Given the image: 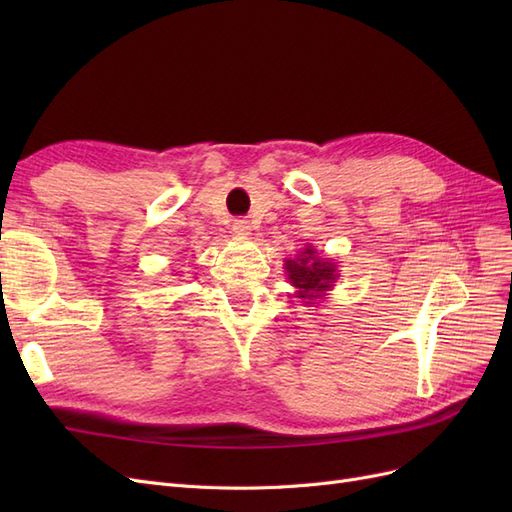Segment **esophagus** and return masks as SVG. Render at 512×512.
Returning <instances> with one entry per match:
<instances>
[{
  "instance_id": "obj_1",
  "label": "esophagus",
  "mask_w": 512,
  "mask_h": 512,
  "mask_svg": "<svg viewBox=\"0 0 512 512\" xmlns=\"http://www.w3.org/2000/svg\"><path fill=\"white\" fill-rule=\"evenodd\" d=\"M232 230H235L237 235H241V237H247V235H250V230H252V224H250V220L239 218V220L232 222Z\"/></svg>"
}]
</instances>
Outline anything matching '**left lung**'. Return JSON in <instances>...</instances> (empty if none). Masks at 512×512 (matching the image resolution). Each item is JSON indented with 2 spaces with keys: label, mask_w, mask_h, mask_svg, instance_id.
Returning <instances> with one entry per match:
<instances>
[{
  "label": "left lung",
  "mask_w": 512,
  "mask_h": 512,
  "mask_svg": "<svg viewBox=\"0 0 512 512\" xmlns=\"http://www.w3.org/2000/svg\"><path fill=\"white\" fill-rule=\"evenodd\" d=\"M288 280L294 288H299L297 297L305 299V303H312V299H320L324 292L333 288L335 280L339 277L337 265L327 258L316 256L314 247H305L301 258L286 260Z\"/></svg>",
  "instance_id": "1"
}]
</instances>
